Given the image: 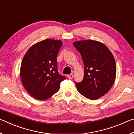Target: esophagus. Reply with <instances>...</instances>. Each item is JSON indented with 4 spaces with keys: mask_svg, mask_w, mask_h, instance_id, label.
Instances as JSON below:
<instances>
[{
    "mask_svg": "<svg viewBox=\"0 0 134 134\" xmlns=\"http://www.w3.org/2000/svg\"><path fill=\"white\" fill-rule=\"evenodd\" d=\"M73 74H70V75H68L67 76V77L69 78V79H72L73 78Z\"/></svg>",
    "mask_w": 134,
    "mask_h": 134,
    "instance_id": "34e87169",
    "label": "esophagus"
}]
</instances>
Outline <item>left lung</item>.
I'll return each mask as SVG.
<instances>
[{
  "mask_svg": "<svg viewBox=\"0 0 134 134\" xmlns=\"http://www.w3.org/2000/svg\"><path fill=\"white\" fill-rule=\"evenodd\" d=\"M80 53L85 71L77 91L90 100H96L109 91L116 78V63L112 53L102 42L91 40L72 43Z\"/></svg>",
  "mask_w": 134,
  "mask_h": 134,
  "instance_id": "8db88e82",
  "label": "left lung"
}]
</instances>
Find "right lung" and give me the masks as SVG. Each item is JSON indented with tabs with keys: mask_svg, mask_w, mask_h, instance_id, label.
<instances>
[{
	"mask_svg": "<svg viewBox=\"0 0 134 134\" xmlns=\"http://www.w3.org/2000/svg\"><path fill=\"white\" fill-rule=\"evenodd\" d=\"M63 42L46 39L34 44L22 59L20 76L25 89L34 98L48 99L60 89L65 80L57 71V57Z\"/></svg>",
	"mask_w": 134,
	"mask_h": 134,
	"instance_id": "right-lung-1",
	"label": "right lung"
}]
</instances>
